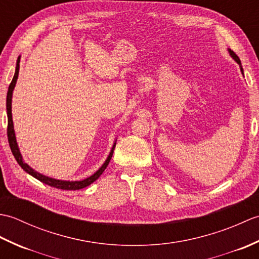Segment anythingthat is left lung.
<instances>
[{"label":"left lung","mask_w":259,"mask_h":259,"mask_svg":"<svg viewBox=\"0 0 259 259\" xmlns=\"http://www.w3.org/2000/svg\"><path fill=\"white\" fill-rule=\"evenodd\" d=\"M228 52H229V54H230V57H232V58L235 60V61L239 64V68H240V71H241V74L244 75V70H243V67H241V63H240V60H239V58H238L237 56H236V54H235L232 50H230V49H228Z\"/></svg>","instance_id":"1"}]
</instances>
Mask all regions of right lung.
Segmentation results:
<instances>
[{
	"instance_id": "right-lung-1",
	"label": "right lung",
	"mask_w": 259,
	"mask_h": 259,
	"mask_svg": "<svg viewBox=\"0 0 259 259\" xmlns=\"http://www.w3.org/2000/svg\"><path fill=\"white\" fill-rule=\"evenodd\" d=\"M20 59L21 57L18 58L16 60V67H15V73L14 76L12 79V82H11V84L9 85V91H8V96H7V113H8V139H9V144H10V148H11V151H12L13 156L15 158V160L18 161V163L21 166V168L24 170L25 172H27L29 175H31L32 177H34L35 179L40 180L41 183L49 185L51 187H54V188H58V189H62V190H79L82 188H85L89 185H91L92 183H95V181L100 177L102 175V172L104 171V169L107 168V166L109 164L110 160H111V157H112V153L114 150V147H115V140L112 145L111 150H110L109 156L107 157L106 161L103 162L102 166L99 168L97 171L91 175L90 177H88L85 179H82V180H74V181H70V180H61V179H54L51 177H48V176L42 175L40 172L35 171L34 169L31 168L29 164L26 162H24L23 160V157H22L20 149H19V146H18V142H16V137H15V131H14V124H13V119H12V97H13V90L15 88L16 84V80H18V76H19V70H20Z\"/></svg>"
}]
</instances>
